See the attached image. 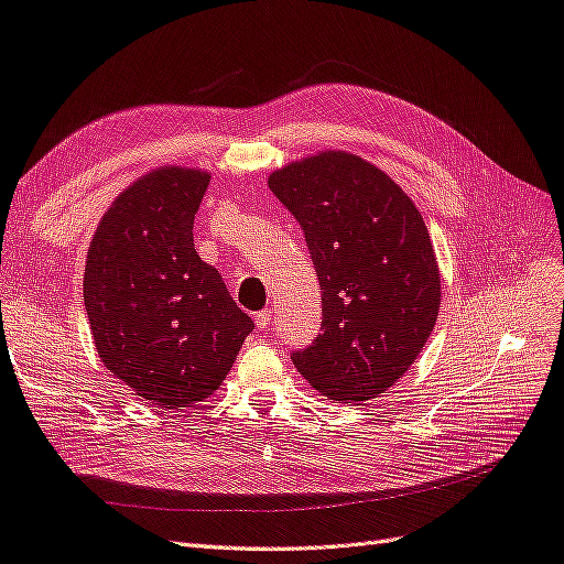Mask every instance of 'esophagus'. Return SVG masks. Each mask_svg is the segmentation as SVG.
I'll return each mask as SVG.
<instances>
[{
    "label": "esophagus",
    "mask_w": 564,
    "mask_h": 564,
    "mask_svg": "<svg viewBox=\"0 0 564 564\" xmlns=\"http://www.w3.org/2000/svg\"><path fill=\"white\" fill-rule=\"evenodd\" d=\"M270 319H272V311L270 308H263V311H259L253 315V322H256V327L259 329H265L268 324H270Z\"/></svg>",
    "instance_id": "1"
}]
</instances>
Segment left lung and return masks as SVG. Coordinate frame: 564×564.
Masks as SVG:
<instances>
[{
	"instance_id": "8db88e82",
	"label": "left lung",
	"mask_w": 564,
	"mask_h": 564,
	"mask_svg": "<svg viewBox=\"0 0 564 564\" xmlns=\"http://www.w3.org/2000/svg\"><path fill=\"white\" fill-rule=\"evenodd\" d=\"M294 214L322 286V334L292 355L324 398L360 404L414 365L440 313V268L421 212L379 166L322 150L268 176Z\"/></svg>"
}]
</instances>
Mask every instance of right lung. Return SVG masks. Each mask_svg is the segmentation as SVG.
<instances>
[{"label": "right lung", "instance_id": "1", "mask_svg": "<svg viewBox=\"0 0 564 564\" xmlns=\"http://www.w3.org/2000/svg\"><path fill=\"white\" fill-rule=\"evenodd\" d=\"M209 172L160 166L100 218L84 268V305L100 362L166 409L207 400L226 381L251 317L204 263L193 220Z\"/></svg>", "mask_w": 564, "mask_h": 564}]
</instances>
